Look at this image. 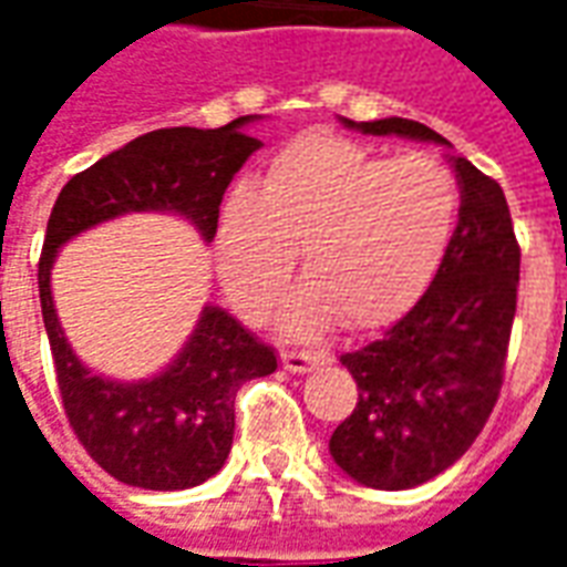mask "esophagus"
<instances>
[{
    "mask_svg": "<svg viewBox=\"0 0 567 567\" xmlns=\"http://www.w3.org/2000/svg\"><path fill=\"white\" fill-rule=\"evenodd\" d=\"M328 361L324 352H282V368L291 373H309Z\"/></svg>",
    "mask_w": 567,
    "mask_h": 567,
    "instance_id": "34e87169",
    "label": "esophagus"
}]
</instances>
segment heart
Returning a JSON list of instances; mask_svg holds the SVG:
<instances>
[{"label": "heart", "mask_w": 567, "mask_h": 567, "mask_svg": "<svg viewBox=\"0 0 567 567\" xmlns=\"http://www.w3.org/2000/svg\"><path fill=\"white\" fill-rule=\"evenodd\" d=\"M458 182L431 154L382 157L349 140H303L282 151L264 187L236 185L221 203L215 258L246 319L282 300L295 251L309 288L288 328L312 331L340 316L368 331L413 307L450 248Z\"/></svg>", "instance_id": "1"}]
</instances>
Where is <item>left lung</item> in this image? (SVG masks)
<instances>
[{"label": "left lung", "mask_w": 567, "mask_h": 567, "mask_svg": "<svg viewBox=\"0 0 567 567\" xmlns=\"http://www.w3.org/2000/svg\"><path fill=\"white\" fill-rule=\"evenodd\" d=\"M368 136L446 145L419 121H349ZM458 224L434 282L404 319L340 361L358 382V404L331 434V458L370 488L422 486L471 450L504 382L516 316L519 243L504 190L464 157Z\"/></svg>", "instance_id": "1"}]
</instances>
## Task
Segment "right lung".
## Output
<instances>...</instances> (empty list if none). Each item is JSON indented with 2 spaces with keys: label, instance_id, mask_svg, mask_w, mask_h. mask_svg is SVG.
<instances>
[{
  "label": "right lung",
  "instance_id": "obj_1",
  "mask_svg": "<svg viewBox=\"0 0 567 567\" xmlns=\"http://www.w3.org/2000/svg\"><path fill=\"white\" fill-rule=\"evenodd\" d=\"M258 117H236L218 130L145 133L72 175L48 218L39 297L63 410L93 462L127 486L175 492L218 474L234 443L236 392L243 382L270 377L276 352L221 307H203L194 333L161 373L140 382L96 377L72 352L56 319V251L72 236L130 212L182 215L212 243L224 190L260 148L246 136Z\"/></svg>",
  "mask_w": 567,
  "mask_h": 567
}]
</instances>
